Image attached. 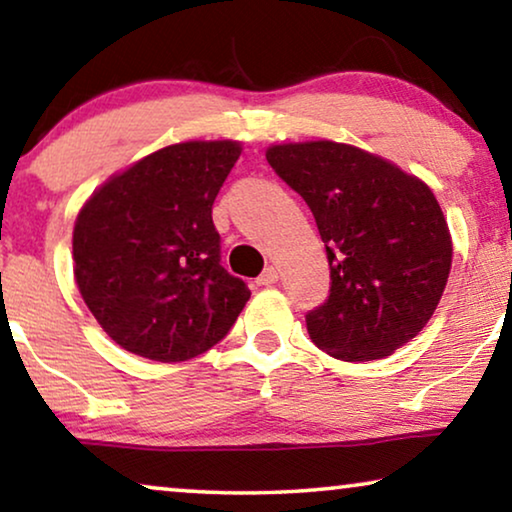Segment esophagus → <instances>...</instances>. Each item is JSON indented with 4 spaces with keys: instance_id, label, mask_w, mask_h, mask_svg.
I'll return each mask as SVG.
<instances>
[{
    "instance_id": "obj_1",
    "label": "esophagus",
    "mask_w": 512,
    "mask_h": 512,
    "mask_svg": "<svg viewBox=\"0 0 512 512\" xmlns=\"http://www.w3.org/2000/svg\"><path fill=\"white\" fill-rule=\"evenodd\" d=\"M278 280V269H273V266H266V269L259 273V278H257V285H262V287H269V285H273Z\"/></svg>"
}]
</instances>
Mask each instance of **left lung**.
<instances>
[{"label": "left lung", "instance_id": "obj_1", "mask_svg": "<svg viewBox=\"0 0 512 512\" xmlns=\"http://www.w3.org/2000/svg\"><path fill=\"white\" fill-rule=\"evenodd\" d=\"M266 160L304 197L327 248L329 297L306 315L313 343L343 362H371L420 334L452 264L429 185L336 141L280 143Z\"/></svg>", "mask_w": 512, "mask_h": 512}]
</instances>
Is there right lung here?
<instances>
[{
    "instance_id": "1",
    "label": "right lung",
    "mask_w": 512,
    "mask_h": 512,
    "mask_svg": "<svg viewBox=\"0 0 512 512\" xmlns=\"http://www.w3.org/2000/svg\"><path fill=\"white\" fill-rule=\"evenodd\" d=\"M239 141L174 143L92 192L74 225V276L120 348L187 362L227 336L250 299L220 264L213 201Z\"/></svg>"
}]
</instances>
